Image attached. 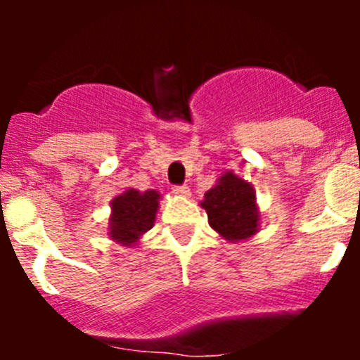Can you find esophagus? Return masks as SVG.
Segmentation results:
<instances>
[{"mask_svg":"<svg viewBox=\"0 0 360 360\" xmlns=\"http://www.w3.org/2000/svg\"><path fill=\"white\" fill-rule=\"evenodd\" d=\"M173 195L180 196V198H187L191 195V191L187 186H174L173 187Z\"/></svg>","mask_w":360,"mask_h":360,"instance_id":"obj_1","label":"esophagus"}]
</instances>
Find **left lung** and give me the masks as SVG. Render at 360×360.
Returning a JSON list of instances; mask_svg holds the SVG:
<instances>
[{
    "label": "left lung",
    "mask_w": 360,
    "mask_h": 360,
    "mask_svg": "<svg viewBox=\"0 0 360 360\" xmlns=\"http://www.w3.org/2000/svg\"><path fill=\"white\" fill-rule=\"evenodd\" d=\"M200 207L207 212L212 231L229 243L250 240L262 227V211L252 184L232 171L219 174L214 186L203 195Z\"/></svg>",
    "instance_id": "left-lung-1"
}]
</instances>
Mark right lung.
<instances>
[{"label": "right lung", "instance_id": "add662e5", "mask_svg": "<svg viewBox=\"0 0 360 360\" xmlns=\"http://www.w3.org/2000/svg\"><path fill=\"white\" fill-rule=\"evenodd\" d=\"M162 195L155 189H126L110 202L108 236L120 247H136L155 225Z\"/></svg>", "mask_w": 360, "mask_h": 360}]
</instances>
